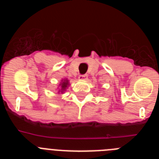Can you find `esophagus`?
Segmentation results:
<instances>
[{"instance_id": "1", "label": "esophagus", "mask_w": 159, "mask_h": 159, "mask_svg": "<svg viewBox=\"0 0 159 159\" xmlns=\"http://www.w3.org/2000/svg\"><path fill=\"white\" fill-rule=\"evenodd\" d=\"M88 79V75H82L79 76V80H86Z\"/></svg>"}]
</instances>
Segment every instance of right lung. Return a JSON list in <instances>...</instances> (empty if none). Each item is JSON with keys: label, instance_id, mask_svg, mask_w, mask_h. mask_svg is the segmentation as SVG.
I'll return each mask as SVG.
<instances>
[{"label": "right lung", "instance_id": "add662e5", "mask_svg": "<svg viewBox=\"0 0 159 159\" xmlns=\"http://www.w3.org/2000/svg\"><path fill=\"white\" fill-rule=\"evenodd\" d=\"M70 85L69 80L67 79H62L60 81V84H59L58 88V93L59 94H64L66 92V90L67 89L68 86Z\"/></svg>", "mask_w": 159, "mask_h": 159}]
</instances>
